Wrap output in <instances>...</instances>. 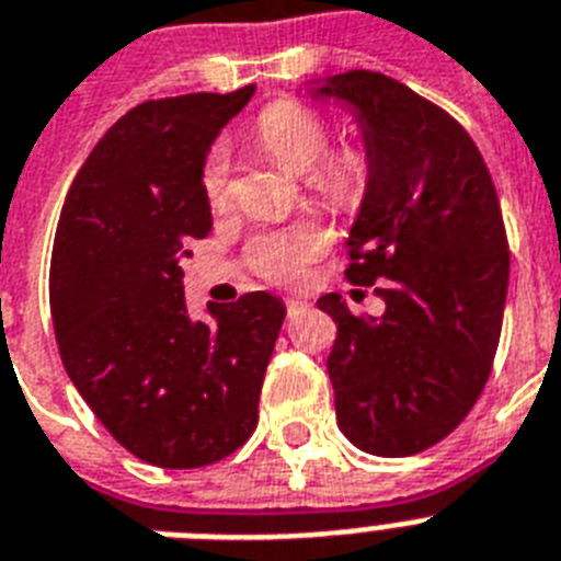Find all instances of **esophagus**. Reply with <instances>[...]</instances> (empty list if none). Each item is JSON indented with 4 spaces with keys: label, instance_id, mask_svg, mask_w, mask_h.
<instances>
[{
    "label": "esophagus",
    "instance_id": "34e87169",
    "mask_svg": "<svg viewBox=\"0 0 561 561\" xmlns=\"http://www.w3.org/2000/svg\"><path fill=\"white\" fill-rule=\"evenodd\" d=\"M285 308H288V313H296V310L308 308V302H305L302 296H288V299H285Z\"/></svg>",
    "mask_w": 561,
    "mask_h": 561
}]
</instances>
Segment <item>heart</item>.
I'll return each mask as SVG.
<instances>
[{
    "mask_svg": "<svg viewBox=\"0 0 561 561\" xmlns=\"http://www.w3.org/2000/svg\"><path fill=\"white\" fill-rule=\"evenodd\" d=\"M259 145L290 173H308L310 191L336 208H356L368 191L370 162L359 148H342L331 157V125L313 107L282 99L256 119ZM202 187L210 202H222L228 193V153L216 148L202 171ZM331 244V230L319 222H296L288 228L262 233L251 242L253 271L273 282H299L308 265Z\"/></svg>",
    "mask_w": 561,
    "mask_h": 561,
    "instance_id": "heart-1",
    "label": "heart"
}]
</instances>
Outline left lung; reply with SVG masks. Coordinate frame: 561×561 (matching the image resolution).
<instances>
[{
  "instance_id": "1",
  "label": "left lung",
  "mask_w": 561,
  "mask_h": 561,
  "mask_svg": "<svg viewBox=\"0 0 561 561\" xmlns=\"http://www.w3.org/2000/svg\"><path fill=\"white\" fill-rule=\"evenodd\" d=\"M308 91L347 105L362 130L370 182L345 276L385 299L382 317H353L339 294L317 302L336 322V422L365 454H419L491 376L511 273L496 187L468 130L408 84L347 70Z\"/></svg>"
}]
</instances>
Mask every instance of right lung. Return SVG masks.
<instances>
[{"mask_svg":"<svg viewBox=\"0 0 561 561\" xmlns=\"http://www.w3.org/2000/svg\"><path fill=\"white\" fill-rule=\"evenodd\" d=\"M187 93L122 116L79 168L54 239L50 317L70 382L122 448L202 468L244 445L285 305L256 290L187 313L182 262L210 233L202 187L219 130L253 96Z\"/></svg>","mask_w":561,"mask_h":561,"instance_id":"right-lung-1","label":"right lung"}]
</instances>
